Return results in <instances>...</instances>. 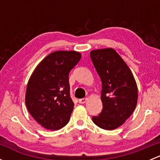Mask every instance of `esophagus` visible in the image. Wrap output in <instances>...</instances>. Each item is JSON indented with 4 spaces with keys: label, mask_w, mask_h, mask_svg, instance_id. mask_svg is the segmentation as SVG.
<instances>
[{
    "label": "esophagus",
    "mask_w": 160,
    "mask_h": 160,
    "mask_svg": "<svg viewBox=\"0 0 160 160\" xmlns=\"http://www.w3.org/2000/svg\"><path fill=\"white\" fill-rule=\"evenodd\" d=\"M88 101V98H82V99H80L79 100V103L80 104H84V103H86V101Z\"/></svg>",
    "instance_id": "1"
}]
</instances>
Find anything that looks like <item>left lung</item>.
<instances>
[{
  "label": "left lung",
  "instance_id": "8db88e82",
  "mask_svg": "<svg viewBox=\"0 0 160 160\" xmlns=\"http://www.w3.org/2000/svg\"><path fill=\"white\" fill-rule=\"evenodd\" d=\"M90 58L102 83L103 104L101 114L92 120L103 129H115L125 123L136 107V81L128 65L112 48L92 50Z\"/></svg>",
  "mask_w": 160,
  "mask_h": 160
}]
</instances>
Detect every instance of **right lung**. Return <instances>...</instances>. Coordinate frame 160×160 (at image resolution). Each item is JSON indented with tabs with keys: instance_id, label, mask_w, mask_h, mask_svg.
I'll list each match as a JSON object with an SVG mask.
<instances>
[{
	"instance_id": "right-lung-1",
	"label": "right lung",
	"mask_w": 160,
	"mask_h": 160,
	"mask_svg": "<svg viewBox=\"0 0 160 160\" xmlns=\"http://www.w3.org/2000/svg\"><path fill=\"white\" fill-rule=\"evenodd\" d=\"M81 58L76 51H56L38 63L28 80L25 104L43 128L59 130L68 123L74 104L69 73Z\"/></svg>"
}]
</instances>
